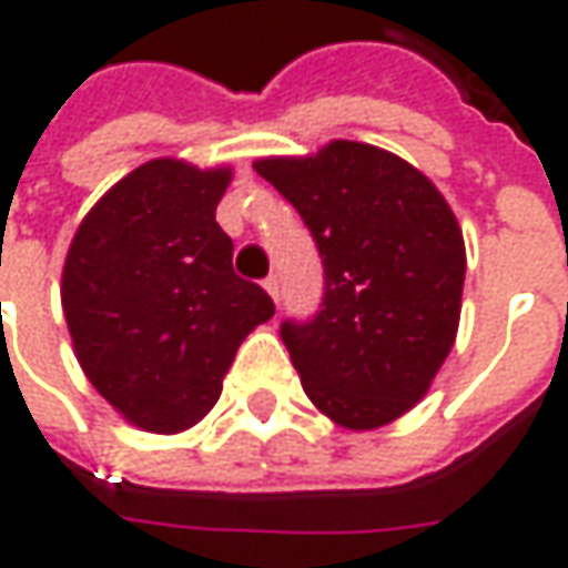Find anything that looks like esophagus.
I'll use <instances>...</instances> for the list:
<instances>
[{
    "instance_id": "esophagus-1",
    "label": "esophagus",
    "mask_w": 568,
    "mask_h": 568,
    "mask_svg": "<svg viewBox=\"0 0 568 568\" xmlns=\"http://www.w3.org/2000/svg\"><path fill=\"white\" fill-rule=\"evenodd\" d=\"M262 287H265V291H268V296H272L274 303H277V296H281V287H277V277H274V274H268V277L262 281Z\"/></svg>"
}]
</instances>
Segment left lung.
Returning <instances> with one entry per match:
<instances>
[{
  "instance_id": "left-lung-1",
  "label": "left lung",
  "mask_w": 568,
  "mask_h": 568,
  "mask_svg": "<svg viewBox=\"0 0 568 568\" xmlns=\"http://www.w3.org/2000/svg\"><path fill=\"white\" fill-rule=\"evenodd\" d=\"M252 166L300 211L325 268L316 316L281 325L303 392L347 429L398 420L462 316L465 240L443 192L398 154L341 139Z\"/></svg>"
}]
</instances>
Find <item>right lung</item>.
I'll return each mask as SVG.
<instances>
[{"label": "right lung", "instance_id": "right-lung-1", "mask_svg": "<svg viewBox=\"0 0 568 568\" xmlns=\"http://www.w3.org/2000/svg\"><path fill=\"white\" fill-rule=\"evenodd\" d=\"M230 166L158 158L122 176L75 230L62 313L84 376L129 424L180 433L221 398L272 296L233 272L214 221Z\"/></svg>", "mask_w": 568, "mask_h": 568}]
</instances>
